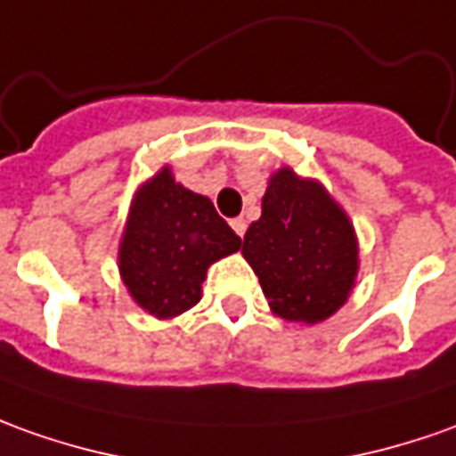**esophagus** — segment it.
<instances>
[{"mask_svg":"<svg viewBox=\"0 0 456 456\" xmlns=\"http://www.w3.org/2000/svg\"><path fill=\"white\" fill-rule=\"evenodd\" d=\"M231 225H233V231H235V233H238V235H240V238L246 235V228H248L246 218H233V221H231Z\"/></svg>","mask_w":456,"mask_h":456,"instance_id":"obj_1","label":"esophagus"}]
</instances>
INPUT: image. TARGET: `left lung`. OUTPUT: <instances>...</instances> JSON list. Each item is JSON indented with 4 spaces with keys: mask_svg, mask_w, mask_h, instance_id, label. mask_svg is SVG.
Returning <instances> with one entry per match:
<instances>
[{
    "mask_svg": "<svg viewBox=\"0 0 456 456\" xmlns=\"http://www.w3.org/2000/svg\"><path fill=\"white\" fill-rule=\"evenodd\" d=\"M243 258L273 315L318 325L353 293L360 246L350 216L328 188L282 166L268 178L263 213L243 238Z\"/></svg>",
    "mask_w": 456,
    "mask_h": 456,
    "instance_id": "obj_1",
    "label": "left lung"
}]
</instances>
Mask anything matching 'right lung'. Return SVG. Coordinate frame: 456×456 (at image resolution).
<instances>
[{"mask_svg": "<svg viewBox=\"0 0 456 456\" xmlns=\"http://www.w3.org/2000/svg\"><path fill=\"white\" fill-rule=\"evenodd\" d=\"M238 248L240 238L210 198L188 191L163 166L134 193L118 240V275L141 310L171 320L196 305L210 265Z\"/></svg>", "mask_w": 456, "mask_h": 456, "instance_id": "obj_1", "label": "right lung"}]
</instances>
